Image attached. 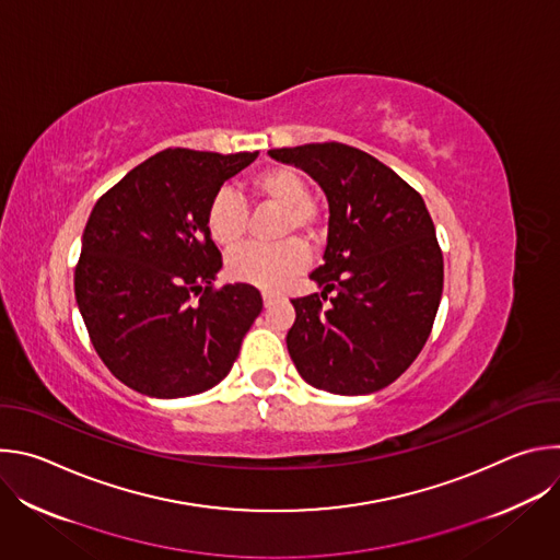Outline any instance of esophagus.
<instances>
[{
    "mask_svg": "<svg viewBox=\"0 0 560 560\" xmlns=\"http://www.w3.org/2000/svg\"><path fill=\"white\" fill-rule=\"evenodd\" d=\"M277 301H279V294L268 292V290L264 292V305H266V307H270V305H272V303H277Z\"/></svg>",
    "mask_w": 560,
    "mask_h": 560,
    "instance_id": "obj_1",
    "label": "esophagus"
}]
</instances>
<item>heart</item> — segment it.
Here are the masks:
<instances>
[{"label": "heart", "instance_id": "1", "mask_svg": "<svg viewBox=\"0 0 560 560\" xmlns=\"http://www.w3.org/2000/svg\"><path fill=\"white\" fill-rule=\"evenodd\" d=\"M250 192L264 206L283 210L279 221V236L299 232L312 238L316 234L318 214L310 201L307 179L292 166H268L253 175ZM206 230L212 242L221 248H234L248 232V206L230 190H219L206 208ZM310 264L307 248L299 238L272 248H242L228 257L225 272L236 283H248L261 290H279L290 283Z\"/></svg>", "mask_w": 560, "mask_h": 560}]
</instances>
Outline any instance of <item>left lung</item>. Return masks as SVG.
Segmentation results:
<instances>
[{"label":"left lung","mask_w":560,"mask_h":560,"mask_svg":"<svg viewBox=\"0 0 560 560\" xmlns=\"http://www.w3.org/2000/svg\"><path fill=\"white\" fill-rule=\"evenodd\" d=\"M268 154L305 171L330 203L326 264L310 275L324 292L292 299L288 352L316 389L376 392L412 365L439 310L443 253L425 201L376 156L339 141Z\"/></svg>","instance_id":"1"}]
</instances>
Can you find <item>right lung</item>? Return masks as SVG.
<instances>
[{"mask_svg":"<svg viewBox=\"0 0 560 560\" xmlns=\"http://www.w3.org/2000/svg\"><path fill=\"white\" fill-rule=\"evenodd\" d=\"M259 152L166 148L104 192L84 230L74 296L93 348L124 385L192 396L230 372L264 307L248 283L217 288L208 201Z\"/></svg>","mask_w":560,"mask_h":560,"instance_id":"add662e5","label":"right lung"}]
</instances>
